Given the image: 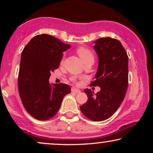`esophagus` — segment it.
Here are the masks:
<instances>
[{"mask_svg": "<svg viewBox=\"0 0 153 153\" xmlns=\"http://www.w3.org/2000/svg\"><path fill=\"white\" fill-rule=\"evenodd\" d=\"M71 91H72V93H79L81 92L80 90L75 88H72L71 89Z\"/></svg>", "mask_w": 153, "mask_h": 153, "instance_id": "esophagus-1", "label": "esophagus"}]
</instances>
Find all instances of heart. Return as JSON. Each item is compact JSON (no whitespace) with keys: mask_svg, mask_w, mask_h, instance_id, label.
<instances>
[{"mask_svg":"<svg viewBox=\"0 0 153 153\" xmlns=\"http://www.w3.org/2000/svg\"><path fill=\"white\" fill-rule=\"evenodd\" d=\"M76 52L81 59L83 60V62L89 59H94V56H93V52H92L90 49H87V48L80 47L77 49Z\"/></svg>","mask_w":153,"mask_h":153,"instance_id":"b5f03b06","label":"heart"}]
</instances>
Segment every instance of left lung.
<instances>
[{
  "mask_svg": "<svg viewBox=\"0 0 153 153\" xmlns=\"http://www.w3.org/2000/svg\"><path fill=\"white\" fill-rule=\"evenodd\" d=\"M94 43L99 63L91 85L101 90L94 95L91 89H84L88 101L80 109L90 120L102 121L110 118L124 100L128 86V56L116 39L103 37Z\"/></svg>",
  "mask_w": 153,
  "mask_h": 153,
  "instance_id": "left-lung-1",
  "label": "left lung"
}]
</instances>
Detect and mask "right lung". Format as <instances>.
Segmentation results:
<instances>
[{"mask_svg":"<svg viewBox=\"0 0 153 153\" xmlns=\"http://www.w3.org/2000/svg\"><path fill=\"white\" fill-rule=\"evenodd\" d=\"M70 47L52 35L42 34L33 37L23 50L19 93L25 109L35 119L47 120L55 116L63 97L70 93L68 85L49 82L51 72L59 67L62 52Z\"/></svg>","mask_w":153,"mask_h":153,"instance_id":"right-lung-1","label":"right lung"}]
</instances>
